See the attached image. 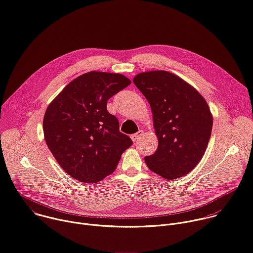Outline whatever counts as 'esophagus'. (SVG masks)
Returning a JSON list of instances; mask_svg holds the SVG:
<instances>
[{
	"instance_id": "34e87169",
	"label": "esophagus",
	"mask_w": 253,
	"mask_h": 253,
	"mask_svg": "<svg viewBox=\"0 0 253 253\" xmlns=\"http://www.w3.org/2000/svg\"><path fill=\"white\" fill-rule=\"evenodd\" d=\"M142 135H143V131H142V130H139L137 133L131 135V139H132L133 141H136V140H138L139 138H141Z\"/></svg>"
}]
</instances>
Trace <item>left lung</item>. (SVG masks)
I'll return each mask as SVG.
<instances>
[{"mask_svg": "<svg viewBox=\"0 0 253 253\" xmlns=\"http://www.w3.org/2000/svg\"><path fill=\"white\" fill-rule=\"evenodd\" d=\"M133 82L150 104L158 148L146 156L148 168L168 180L188 174L199 163L213 119L204 98L167 71L140 73Z\"/></svg>", "mask_w": 253, "mask_h": 253, "instance_id": "8db88e82", "label": "left lung"}]
</instances>
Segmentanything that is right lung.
<instances>
[{
    "label": "right lung",
    "mask_w": 253,
    "mask_h": 253,
    "mask_svg": "<svg viewBox=\"0 0 253 253\" xmlns=\"http://www.w3.org/2000/svg\"><path fill=\"white\" fill-rule=\"evenodd\" d=\"M131 84L121 75L88 72L69 83L48 106L43 129L47 145L71 177L97 183L113 173L133 141L119 130L107 101Z\"/></svg>",
    "instance_id": "1"
}]
</instances>
